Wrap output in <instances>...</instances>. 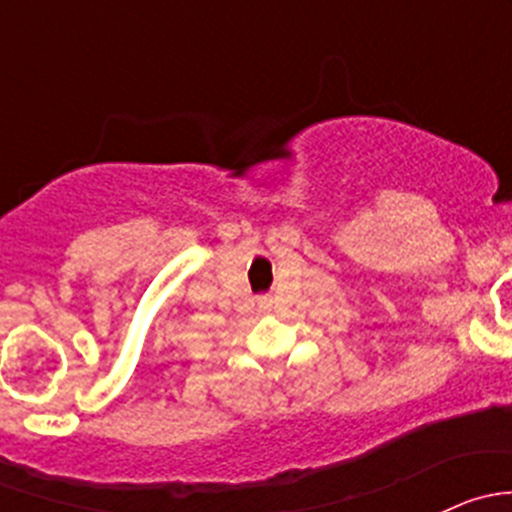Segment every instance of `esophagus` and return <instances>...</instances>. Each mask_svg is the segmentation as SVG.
Segmentation results:
<instances>
[{
    "label": "esophagus",
    "instance_id": "1",
    "mask_svg": "<svg viewBox=\"0 0 512 512\" xmlns=\"http://www.w3.org/2000/svg\"><path fill=\"white\" fill-rule=\"evenodd\" d=\"M270 307H272V299L270 297H260V309H265V312H267Z\"/></svg>",
    "mask_w": 512,
    "mask_h": 512
}]
</instances>
